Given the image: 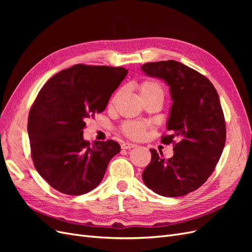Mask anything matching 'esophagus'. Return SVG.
Masks as SVG:
<instances>
[{
    "label": "esophagus",
    "instance_id": "esophagus-1",
    "mask_svg": "<svg viewBox=\"0 0 252 252\" xmlns=\"http://www.w3.org/2000/svg\"><path fill=\"white\" fill-rule=\"evenodd\" d=\"M135 146H136L135 144L129 143V142H124V143H122V145H121L122 149H130V148H133V147H135Z\"/></svg>",
    "mask_w": 252,
    "mask_h": 252
}]
</instances>
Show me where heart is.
I'll use <instances>...</instances> for the list:
<instances>
[{
  "mask_svg": "<svg viewBox=\"0 0 252 252\" xmlns=\"http://www.w3.org/2000/svg\"><path fill=\"white\" fill-rule=\"evenodd\" d=\"M138 90L140 96L143 98L157 96L162 98L164 97V91L162 86L156 81L147 80L140 83L138 85ZM114 102V98H112L111 103ZM123 132L132 139H142L145 132H146V125L144 123H140V122H126V123L122 127Z\"/></svg>",
  "mask_w": 252,
  "mask_h": 252,
  "instance_id": "1",
  "label": "heart"
}]
</instances>
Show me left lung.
<instances>
[{
	"instance_id": "left-lung-1",
	"label": "left lung",
	"mask_w": 252,
	"mask_h": 252,
	"mask_svg": "<svg viewBox=\"0 0 252 252\" xmlns=\"http://www.w3.org/2000/svg\"><path fill=\"white\" fill-rule=\"evenodd\" d=\"M141 70L169 86L172 105L166 124L169 134L162 136V143L177 141L168 159L150 149L151 161L142 173L143 182L159 195H185L207 181L225 146L219 94L207 78L177 61L146 63Z\"/></svg>"
}]
</instances>
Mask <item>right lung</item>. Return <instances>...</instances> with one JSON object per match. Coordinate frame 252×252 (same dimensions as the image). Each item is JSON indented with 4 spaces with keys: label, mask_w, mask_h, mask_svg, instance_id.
Masks as SVG:
<instances>
[{
    "label": "right lung",
    "mask_w": 252,
    "mask_h": 252,
    "mask_svg": "<svg viewBox=\"0 0 252 252\" xmlns=\"http://www.w3.org/2000/svg\"><path fill=\"white\" fill-rule=\"evenodd\" d=\"M128 70L78 64L60 71L40 90L28 117L36 171L58 191L80 195L98 186L119 143L83 138L86 119L105 110Z\"/></svg>",
    "instance_id": "1"
}]
</instances>
